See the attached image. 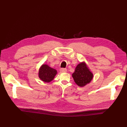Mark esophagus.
Wrapping results in <instances>:
<instances>
[{
    "mask_svg": "<svg viewBox=\"0 0 127 127\" xmlns=\"http://www.w3.org/2000/svg\"><path fill=\"white\" fill-rule=\"evenodd\" d=\"M60 71L62 72H66L67 71V70L65 68H61L60 69Z\"/></svg>",
    "mask_w": 127,
    "mask_h": 127,
    "instance_id": "1",
    "label": "esophagus"
}]
</instances>
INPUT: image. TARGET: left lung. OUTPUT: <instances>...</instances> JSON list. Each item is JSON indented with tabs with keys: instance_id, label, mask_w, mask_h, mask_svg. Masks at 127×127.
<instances>
[{
	"instance_id": "obj_1",
	"label": "left lung",
	"mask_w": 127,
	"mask_h": 127,
	"mask_svg": "<svg viewBox=\"0 0 127 127\" xmlns=\"http://www.w3.org/2000/svg\"><path fill=\"white\" fill-rule=\"evenodd\" d=\"M72 76L78 86L83 87L91 81L93 75L85 62H82L76 66Z\"/></svg>"
}]
</instances>
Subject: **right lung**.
Segmentation results:
<instances>
[{
	"label": "right lung",
	"instance_id": "add662e5",
	"mask_svg": "<svg viewBox=\"0 0 127 127\" xmlns=\"http://www.w3.org/2000/svg\"><path fill=\"white\" fill-rule=\"evenodd\" d=\"M57 71L56 69L51 68L47 64H43L39 71V77L42 81L50 82L53 80Z\"/></svg>",
	"mask_w": 127,
	"mask_h": 127
}]
</instances>
